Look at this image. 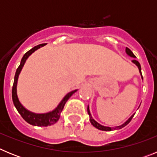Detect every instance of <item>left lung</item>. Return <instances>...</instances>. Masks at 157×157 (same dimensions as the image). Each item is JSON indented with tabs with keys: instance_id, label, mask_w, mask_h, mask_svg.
<instances>
[{
	"instance_id": "1",
	"label": "left lung",
	"mask_w": 157,
	"mask_h": 157,
	"mask_svg": "<svg viewBox=\"0 0 157 157\" xmlns=\"http://www.w3.org/2000/svg\"><path fill=\"white\" fill-rule=\"evenodd\" d=\"M126 52H127V53L128 54L129 56H131V57H134V58L136 57V56H134V54L133 53L132 51L130 50V48H126ZM132 62H133V63H135V64L138 67V69H139L140 73H141V64H140V63H139V62H138V60H136V59H133ZM141 77H142V76H141ZM142 78H143V77H142ZM87 112H88V114H89V116H90V123H92V125L94 126V127H95L96 128L99 129V130H105V131H110V130H117V129H121V128H123V127H125V126H127V124H128V123H130V120H132V118L134 117V114L133 115V116H131V117H130V119H129V120H127V122H126V123H123V125L120 126V127H104V126L101 125V124H99V123H98V122H96L95 120H94V119H93L92 116H91L90 112V109H89V106H88V108H87Z\"/></svg>"
}]
</instances>
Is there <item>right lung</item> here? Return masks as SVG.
Returning a JSON list of instances; mask_svg holds the SVG:
<instances>
[{
    "label": "right lung",
    "mask_w": 157,
    "mask_h": 157,
    "mask_svg": "<svg viewBox=\"0 0 157 157\" xmlns=\"http://www.w3.org/2000/svg\"><path fill=\"white\" fill-rule=\"evenodd\" d=\"M44 45H45V44H41V45H37V46L32 48L30 50H29L28 52H27L24 54V56H23V58H22L21 59L20 64H19V66L18 67L17 70H16L15 78H14L13 86H12V97L14 105H15V107L16 108V109H17V111L19 112V114L21 115V116L23 117V120L26 122H27L28 123H30V124H31V125L37 126V127H47V126H50L52 125V124L56 123V122L59 120V116H60V113H61L62 110H63V107H64L67 101L71 98V96L72 94L77 91V90H73L71 91V92L68 93V94H67L64 98H63V99L62 100L61 102L59 104V105H58L57 108H56L55 110H53L52 112H48V113H45V114H35V113L29 112L28 110H27V109H25L24 107L20 104L19 99H18L17 93H16L17 80L19 73L21 71L25 62H26V60H27V59L28 58V56H30V54L33 53L35 50H37V48H41V47L44 46Z\"/></svg>",
    "instance_id": "right-lung-1"
}]
</instances>
